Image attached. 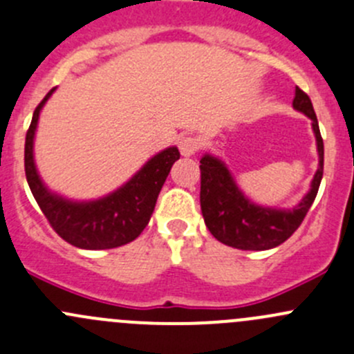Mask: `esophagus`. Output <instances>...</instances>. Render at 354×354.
<instances>
[{
    "mask_svg": "<svg viewBox=\"0 0 354 354\" xmlns=\"http://www.w3.org/2000/svg\"><path fill=\"white\" fill-rule=\"evenodd\" d=\"M199 148H201V142H199V139L194 138V136H184V138H180V141H178V149H180L182 156L196 155V153L199 151Z\"/></svg>",
    "mask_w": 354,
    "mask_h": 354,
    "instance_id": "1",
    "label": "esophagus"
}]
</instances>
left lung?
Listing matches in <instances>:
<instances>
[{"mask_svg": "<svg viewBox=\"0 0 354 354\" xmlns=\"http://www.w3.org/2000/svg\"><path fill=\"white\" fill-rule=\"evenodd\" d=\"M292 106L311 120L318 151V169L311 180L310 191L292 208L257 205L241 191L239 185L236 184V178L222 160L213 156L212 153H206L199 160L201 213L208 230L220 243L237 250H270L295 234L310 206L313 205L324 176V141L311 100L299 87H296Z\"/></svg>", "mask_w": 354, "mask_h": 354, "instance_id": "left-lung-1", "label": "left lung"}]
</instances>
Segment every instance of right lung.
<instances>
[{
	"mask_svg": "<svg viewBox=\"0 0 354 354\" xmlns=\"http://www.w3.org/2000/svg\"><path fill=\"white\" fill-rule=\"evenodd\" d=\"M46 94L32 115L26 136V176L34 199L62 239L82 250H111L134 241L148 225L160 191L174 163L180 158L176 146L149 158L124 185L103 198L73 201L48 189L34 162V138Z\"/></svg>",
	"mask_w": 354,
	"mask_h": 354,
	"instance_id": "1",
	"label": "right lung"
}]
</instances>
